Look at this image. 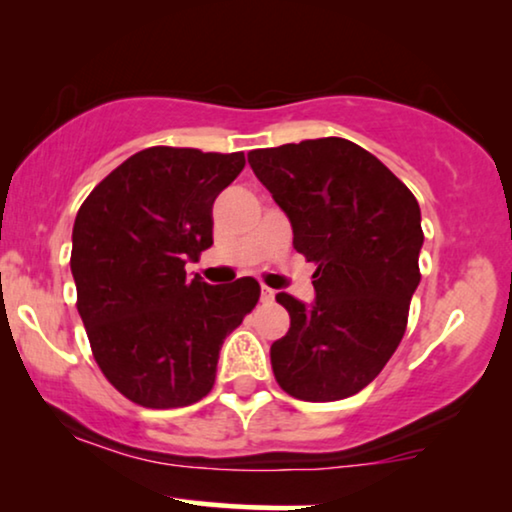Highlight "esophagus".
Returning <instances> with one entry per match:
<instances>
[{"label":"esophagus","instance_id":"obj_1","mask_svg":"<svg viewBox=\"0 0 512 512\" xmlns=\"http://www.w3.org/2000/svg\"><path fill=\"white\" fill-rule=\"evenodd\" d=\"M261 300L263 303H272L275 300V291L268 289V286H261Z\"/></svg>","mask_w":512,"mask_h":512}]
</instances>
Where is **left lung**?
Returning <instances> with one entry per match:
<instances>
[{"instance_id": "8db88e82", "label": "left lung", "mask_w": 512, "mask_h": 512, "mask_svg": "<svg viewBox=\"0 0 512 512\" xmlns=\"http://www.w3.org/2000/svg\"><path fill=\"white\" fill-rule=\"evenodd\" d=\"M249 165L291 221L293 247L317 265L310 305L277 293L291 317L270 347L279 387L312 403L359 394L396 352L419 286L415 195L342 137L256 149Z\"/></svg>"}]
</instances>
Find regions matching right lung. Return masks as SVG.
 I'll return each instance as SVG.
<instances>
[{
  "label": "right lung",
  "mask_w": 512,
  "mask_h": 512,
  "mask_svg": "<svg viewBox=\"0 0 512 512\" xmlns=\"http://www.w3.org/2000/svg\"><path fill=\"white\" fill-rule=\"evenodd\" d=\"M244 153L151 146L93 188L72 230L76 307L97 366L144 408H184L214 387L226 335L254 310V277L186 275L212 240V205Z\"/></svg>",
  "instance_id": "obj_1"
}]
</instances>
